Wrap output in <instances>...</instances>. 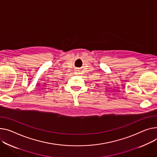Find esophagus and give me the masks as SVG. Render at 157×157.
<instances>
[{
    "label": "esophagus",
    "mask_w": 157,
    "mask_h": 157,
    "mask_svg": "<svg viewBox=\"0 0 157 157\" xmlns=\"http://www.w3.org/2000/svg\"><path fill=\"white\" fill-rule=\"evenodd\" d=\"M75 71H76V72L77 74H79V72H80V71H79V70L76 69V70H75Z\"/></svg>",
    "instance_id": "34e87169"
}]
</instances>
